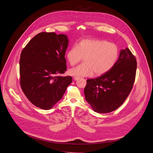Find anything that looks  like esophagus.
Segmentation results:
<instances>
[{"label":"esophagus","instance_id":"1","mask_svg":"<svg viewBox=\"0 0 153 153\" xmlns=\"http://www.w3.org/2000/svg\"><path fill=\"white\" fill-rule=\"evenodd\" d=\"M79 79H80V78H79V77H76V76H75V77H74V80H78Z\"/></svg>","mask_w":153,"mask_h":153}]
</instances>
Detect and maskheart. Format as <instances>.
I'll return each instance as SVG.
<instances>
[{"instance_id":"1","label":"heart","mask_w":153,"mask_h":153,"mask_svg":"<svg viewBox=\"0 0 153 153\" xmlns=\"http://www.w3.org/2000/svg\"><path fill=\"white\" fill-rule=\"evenodd\" d=\"M119 54V48L114 43L99 39H83L67 53V59L71 66L85 57L84 63L70 70L69 74L79 77H91L94 73L96 76L103 75L114 67Z\"/></svg>"}]
</instances>
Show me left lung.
I'll use <instances>...</instances> for the list:
<instances>
[{
	"label": "left lung",
	"instance_id": "1",
	"mask_svg": "<svg viewBox=\"0 0 153 153\" xmlns=\"http://www.w3.org/2000/svg\"><path fill=\"white\" fill-rule=\"evenodd\" d=\"M136 69V59L132 53L128 48L121 50L116 65L110 71L86 80L85 100L96 113H107L116 110L131 91Z\"/></svg>",
	"mask_w": 153,
	"mask_h": 153
}]
</instances>
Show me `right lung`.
<instances>
[{
  "instance_id": "1",
  "label": "right lung",
  "mask_w": 153,
  "mask_h": 153,
  "mask_svg": "<svg viewBox=\"0 0 153 153\" xmlns=\"http://www.w3.org/2000/svg\"><path fill=\"white\" fill-rule=\"evenodd\" d=\"M68 43L67 35L42 32L21 53V88L28 99L43 110H50L58 102L72 82L71 76H57L67 70L65 55Z\"/></svg>"
}]
</instances>
